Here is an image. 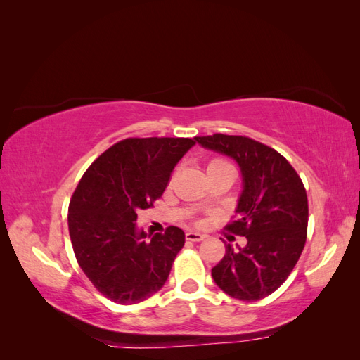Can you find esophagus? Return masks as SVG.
Listing matches in <instances>:
<instances>
[{"label": "esophagus", "instance_id": "obj_1", "mask_svg": "<svg viewBox=\"0 0 360 360\" xmlns=\"http://www.w3.org/2000/svg\"><path fill=\"white\" fill-rule=\"evenodd\" d=\"M204 234H201V233H197V231H188L186 233V240H189V242H201V240H204Z\"/></svg>", "mask_w": 360, "mask_h": 360}]
</instances>
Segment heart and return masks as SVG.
<instances>
[{
    "mask_svg": "<svg viewBox=\"0 0 360 360\" xmlns=\"http://www.w3.org/2000/svg\"><path fill=\"white\" fill-rule=\"evenodd\" d=\"M221 169H233L231 163L226 162L225 159H221V158H214V159L209 160V163H207V174H212V172L221 171Z\"/></svg>",
    "mask_w": 360,
    "mask_h": 360,
    "instance_id": "heart-1",
    "label": "heart"
}]
</instances>
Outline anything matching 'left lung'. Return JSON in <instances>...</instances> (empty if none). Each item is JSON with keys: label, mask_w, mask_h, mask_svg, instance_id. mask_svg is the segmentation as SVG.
I'll use <instances>...</instances> for the list:
<instances>
[{"label": "left lung", "mask_w": 360, "mask_h": 360, "mask_svg": "<svg viewBox=\"0 0 360 360\" xmlns=\"http://www.w3.org/2000/svg\"><path fill=\"white\" fill-rule=\"evenodd\" d=\"M204 148L233 158L243 191L226 230L246 237V246L225 243L212 276L228 296L255 302L270 296L290 276L307 242L308 197L290 162L276 150L240 135L197 136Z\"/></svg>", "instance_id": "left-lung-1"}]
</instances>
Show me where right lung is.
Segmentation results:
<instances>
[{
    "label": "right lung",
    "mask_w": 360,
    "mask_h": 360,
    "mask_svg": "<svg viewBox=\"0 0 360 360\" xmlns=\"http://www.w3.org/2000/svg\"><path fill=\"white\" fill-rule=\"evenodd\" d=\"M195 144L191 138H126L85 171L69 205L73 252L84 274L105 297L135 304L165 284L184 233L138 231L139 210L153 207L171 172Z\"/></svg>",
    "instance_id": "add662e5"
}]
</instances>
